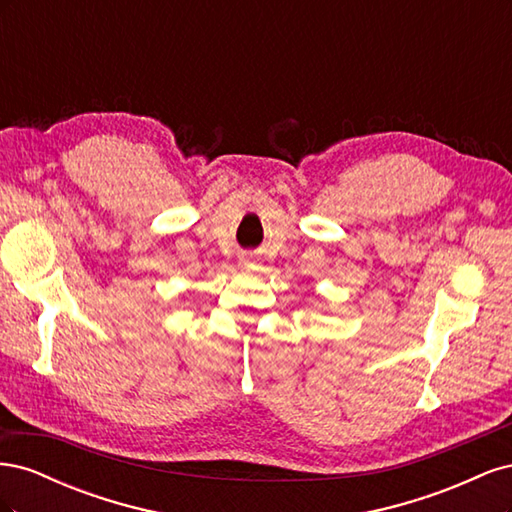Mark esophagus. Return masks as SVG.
Here are the masks:
<instances>
[{"instance_id":"34e87169","label":"esophagus","mask_w":512,"mask_h":512,"mask_svg":"<svg viewBox=\"0 0 512 512\" xmlns=\"http://www.w3.org/2000/svg\"><path fill=\"white\" fill-rule=\"evenodd\" d=\"M239 265H241L243 269H256V262H254L252 256H243V258L239 260Z\"/></svg>"}]
</instances>
